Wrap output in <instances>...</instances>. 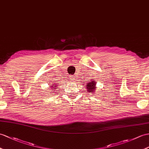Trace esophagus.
Masks as SVG:
<instances>
[{
    "mask_svg": "<svg viewBox=\"0 0 149 149\" xmlns=\"http://www.w3.org/2000/svg\"><path fill=\"white\" fill-rule=\"evenodd\" d=\"M70 79H71V81H74L75 80H76V77L75 76H74V75H71V77H70Z\"/></svg>",
    "mask_w": 149,
    "mask_h": 149,
    "instance_id": "esophagus-1",
    "label": "esophagus"
}]
</instances>
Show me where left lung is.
Masks as SVG:
<instances>
[{"mask_svg": "<svg viewBox=\"0 0 149 149\" xmlns=\"http://www.w3.org/2000/svg\"><path fill=\"white\" fill-rule=\"evenodd\" d=\"M96 85L97 81L95 79H91L89 81L86 85V88L87 89V91L90 93H93L96 90Z\"/></svg>", "mask_w": 149, "mask_h": 149, "instance_id": "obj_1", "label": "left lung"}]
</instances>
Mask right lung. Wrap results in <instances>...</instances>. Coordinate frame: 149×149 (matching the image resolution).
Instances as JSON below:
<instances>
[{"instance_id":"right-lung-1","label":"right lung","mask_w":149,"mask_h":149,"mask_svg":"<svg viewBox=\"0 0 149 149\" xmlns=\"http://www.w3.org/2000/svg\"><path fill=\"white\" fill-rule=\"evenodd\" d=\"M49 84H50V85H49V87L50 88V90H50V91H52V90L56 89V88H57L58 85H59V83H57L56 81H53L52 83H49ZM51 93H52V92H51Z\"/></svg>"}]
</instances>
